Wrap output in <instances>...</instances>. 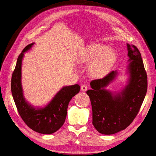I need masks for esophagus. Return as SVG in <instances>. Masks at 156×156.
Wrapping results in <instances>:
<instances>
[{
    "mask_svg": "<svg viewBox=\"0 0 156 156\" xmlns=\"http://www.w3.org/2000/svg\"><path fill=\"white\" fill-rule=\"evenodd\" d=\"M81 90H82V91H83V92H85V91H87V90L88 87H87V85H82V86H81Z\"/></svg>",
    "mask_w": 156,
    "mask_h": 156,
    "instance_id": "esophagus-1",
    "label": "esophagus"
}]
</instances>
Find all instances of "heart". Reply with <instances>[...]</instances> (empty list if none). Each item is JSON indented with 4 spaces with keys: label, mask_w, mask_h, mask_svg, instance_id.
<instances>
[{
    "label": "heart",
    "mask_w": 156,
    "mask_h": 156,
    "mask_svg": "<svg viewBox=\"0 0 156 156\" xmlns=\"http://www.w3.org/2000/svg\"><path fill=\"white\" fill-rule=\"evenodd\" d=\"M116 60V54L114 49L104 44L89 45L79 56L80 64H89V73L95 78L105 76L114 66Z\"/></svg>",
    "instance_id": "obj_1"
}]
</instances>
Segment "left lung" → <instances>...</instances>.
<instances>
[{"mask_svg": "<svg viewBox=\"0 0 156 156\" xmlns=\"http://www.w3.org/2000/svg\"><path fill=\"white\" fill-rule=\"evenodd\" d=\"M127 48L129 62L127 85L119 92L106 89L119 75L117 71H112L103 78L92 81V88L87 91L92 104V124L101 134H115L129 126L147 92V75L140 52L128 44Z\"/></svg>", "mask_w": 156, "mask_h": 156, "instance_id": "1", "label": "left lung"}]
</instances>
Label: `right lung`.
Here are the masks:
<instances>
[{
	"label": "right lung",
	"mask_w": 156,
	"mask_h": 156,
	"mask_svg": "<svg viewBox=\"0 0 156 156\" xmlns=\"http://www.w3.org/2000/svg\"><path fill=\"white\" fill-rule=\"evenodd\" d=\"M35 43L28 45L18 56L11 81V90L14 102L21 119L30 129L41 134H51L58 130L64 123L68 104L80 91L79 84L65 86L56 93L45 106L36 107L24 97L21 83L22 61L24 53Z\"/></svg>",
	"instance_id": "obj_1"
}]
</instances>
